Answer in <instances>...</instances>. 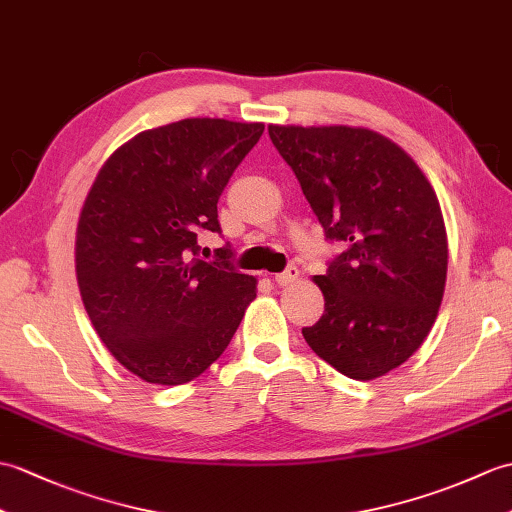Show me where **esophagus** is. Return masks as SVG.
Returning a JSON list of instances; mask_svg holds the SVG:
<instances>
[{"label": "esophagus", "instance_id": "esophagus-1", "mask_svg": "<svg viewBox=\"0 0 512 512\" xmlns=\"http://www.w3.org/2000/svg\"><path fill=\"white\" fill-rule=\"evenodd\" d=\"M296 279H299V268L296 266H288L283 272H277V275L272 277V281H275L277 285H290Z\"/></svg>", "mask_w": 512, "mask_h": 512}]
</instances>
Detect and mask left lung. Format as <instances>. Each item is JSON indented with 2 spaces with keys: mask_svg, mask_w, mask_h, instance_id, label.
Masks as SVG:
<instances>
[{
  "mask_svg": "<svg viewBox=\"0 0 512 512\" xmlns=\"http://www.w3.org/2000/svg\"><path fill=\"white\" fill-rule=\"evenodd\" d=\"M268 135L329 240L349 242L312 281L325 314L303 338L351 379L390 373L430 334L447 279V231L432 183L395 141L362 126H279Z\"/></svg>",
  "mask_w": 512,
  "mask_h": 512,
  "instance_id": "8db88e82",
  "label": "left lung"
}]
</instances>
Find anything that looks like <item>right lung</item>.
I'll return each mask as SVG.
<instances>
[{"label":"right lung","mask_w":512,"mask_h":512,"mask_svg":"<svg viewBox=\"0 0 512 512\" xmlns=\"http://www.w3.org/2000/svg\"><path fill=\"white\" fill-rule=\"evenodd\" d=\"M261 133V122L218 117L150 128L89 189L76 229L82 303L104 347L148 384L205 373L257 296V277L196 255L198 233L220 231L218 198Z\"/></svg>","instance_id":"1"}]
</instances>
